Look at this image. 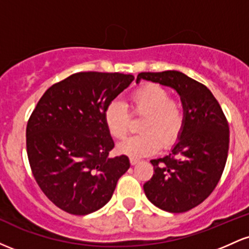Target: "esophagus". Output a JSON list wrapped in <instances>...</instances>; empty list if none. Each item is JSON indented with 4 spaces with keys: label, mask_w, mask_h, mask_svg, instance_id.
Segmentation results:
<instances>
[{
    "label": "esophagus",
    "mask_w": 249,
    "mask_h": 249,
    "mask_svg": "<svg viewBox=\"0 0 249 249\" xmlns=\"http://www.w3.org/2000/svg\"><path fill=\"white\" fill-rule=\"evenodd\" d=\"M139 161H141V160H139V159H137V158H130L131 165H137Z\"/></svg>",
    "instance_id": "esophagus-1"
}]
</instances>
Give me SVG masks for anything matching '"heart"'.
Segmentation results:
<instances>
[{"label": "heart", "mask_w": 249, "mask_h": 249, "mask_svg": "<svg viewBox=\"0 0 249 249\" xmlns=\"http://www.w3.org/2000/svg\"><path fill=\"white\" fill-rule=\"evenodd\" d=\"M130 107L133 115L144 116L139 124L142 133L119 142L122 153L148 156L158 151L160 144L167 147L179 138L184 128V110L179 102L171 99L167 89L154 83L142 85L131 96ZM104 121L111 136L117 139L126 136L130 118L124 103L111 102L105 108Z\"/></svg>", "instance_id": "1"}]
</instances>
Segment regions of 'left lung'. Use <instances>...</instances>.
Segmentation results:
<instances>
[{
	"instance_id": "8db88e82",
	"label": "left lung",
	"mask_w": 249,
	"mask_h": 249,
	"mask_svg": "<svg viewBox=\"0 0 249 249\" xmlns=\"http://www.w3.org/2000/svg\"><path fill=\"white\" fill-rule=\"evenodd\" d=\"M142 79L174 89L185 116L170 154L151 160L154 173L144 192L162 211L187 212L208 198L221 178L230 145L227 119L213 93L180 71L141 72L137 83Z\"/></svg>"
}]
</instances>
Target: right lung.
I'll list each match as a JSON object with an SVG mask.
<instances>
[{
  "label": "right lung",
  "instance_id": "right-lung-1",
  "mask_svg": "<svg viewBox=\"0 0 249 249\" xmlns=\"http://www.w3.org/2000/svg\"><path fill=\"white\" fill-rule=\"evenodd\" d=\"M133 79L118 72L73 73L48 89L31 113L27 152L34 178L65 212L98 211L130 167L126 156H108L115 142L104 112Z\"/></svg>",
  "mask_w": 249,
  "mask_h": 249
}]
</instances>
